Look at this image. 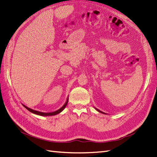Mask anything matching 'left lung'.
<instances>
[{"label": "left lung", "mask_w": 157, "mask_h": 157, "mask_svg": "<svg viewBox=\"0 0 157 157\" xmlns=\"http://www.w3.org/2000/svg\"><path fill=\"white\" fill-rule=\"evenodd\" d=\"M95 109H96V110H97V111H99V112H100V113H103V114H106V113H103V111H100V110H99V109H97V108H95Z\"/></svg>", "instance_id": "left-lung-1"}]
</instances>
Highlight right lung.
<instances>
[{
  "label": "right lung",
  "instance_id": "obj_1",
  "mask_svg": "<svg viewBox=\"0 0 157 157\" xmlns=\"http://www.w3.org/2000/svg\"><path fill=\"white\" fill-rule=\"evenodd\" d=\"M67 102H68V98L67 99L66 102L65 103V104H64V105L61 108H60V109H58L57 111H54V112H50V113H44V112H40V111H36V110H34V109H30V108L25 106V105H23V106L25 107L26 109H28L29 111H30L31 113H33L36 114V115H40V116H52V115H57V114L59 113L60 112H62L64 109V108L66 107L67 104Z\"/></svg>",
  "mask_w": 157,
  "mask_h": 157
}]
</instances>
